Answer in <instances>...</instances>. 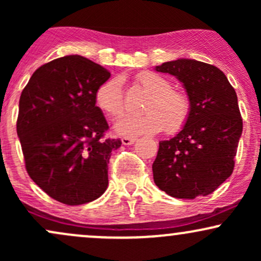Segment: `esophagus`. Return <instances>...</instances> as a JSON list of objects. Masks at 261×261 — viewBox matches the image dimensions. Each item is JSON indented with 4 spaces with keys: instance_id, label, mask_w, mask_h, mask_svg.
<instances>
[{
    "instance_id": "34e87169",
    "label": "esophagus",
    "mask_w": 261,
    "mask_h": 261,
    "mask_svg": "<svg viewBox=\"0 0 261 261\" xmlns=\"http://www.w3.org/2000/svg\"><path fill=\"white\" fill-rule=\"evenodd\" d=\"M135 139H130V137H122L121 139V142H122V145H125V146H131V145H134V142H135Z\"/></svg>"
}]
</instances>
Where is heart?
<instances>
[{"instance_id":"heart-1","label":"heart","mask_w":261,"mask_h":261,"mask_svg":"<svg viewBox=\"0 0 261 261\" xmlns=\"http://www.w3.org/2000/svg\"><path fill=\"white\" fill-rule=\"evenodd\" d=\"M137 82L151 94L142 108L145 114L124 115L114 125L115 130L127 137L153 135L163 128L167 133L180 130L190 114L187 95L173 91L169 81L157 73H140ZM95 103L108 115H120L124 110L121 80L114 77L101 83L95 91Z\"/></svg>"}]
</instances>
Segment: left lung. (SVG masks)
I'll use <instances>...</instances> for the list:
<instances>
[{
  "instance_id": "left-lung-1",
  "label": "left lung",
  "mask_w": 261,
  "mask_h": 261,
  "mask_svg": "<svg viewBox=\"0 0 261 261\" xmlns=\"http://www.w3.org/2000/svg\"><path fill=\"white\" fill-rule=\"evenodd\" d=\"M175 76L190 101L182 128L161 141L152 164L153 180L162 191L178 199L214 193L228 179L243 131L236 91L220 68L191 59L155 66Z\"/></svg>"
}]
</instances>
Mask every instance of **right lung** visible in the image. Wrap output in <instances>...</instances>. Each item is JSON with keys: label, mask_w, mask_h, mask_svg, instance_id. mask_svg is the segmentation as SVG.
<instances>
[{"label": "right lung", "mask_w": 261, "mask_h": 261, "mask_svg": "<svg viewBox=\"0 0 261 261\" xmlns=\"http://www.w3.org/2000/svg\"><path fill=\"white\" fill-rule=\"evenodd\" d=\"M109 77L103 66L68 55L40 66L20 94L17 134L27 172L66 205L91 202L108 188V163L121 141L104 139L109 126L95 91Z\"/></svg>", "instance_id": "add662e5"}]
</instances>
